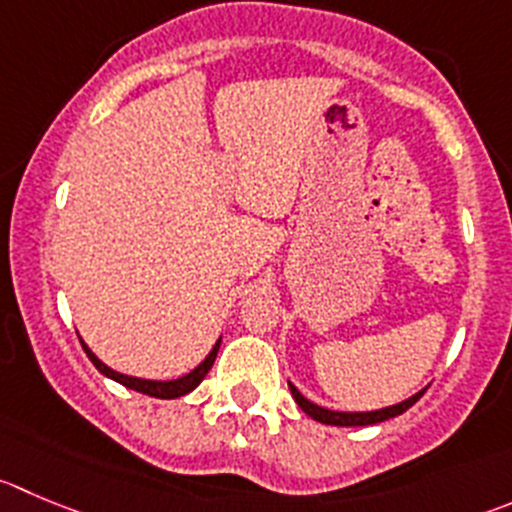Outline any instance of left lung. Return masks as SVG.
<instances>
[{"label": "left lung", "mask_w": 512, "mask_h": 512, "mask_svg": "<svg viewBox=\"0 0 512 512\" xmlns=\"http://www.w3.org/2000/svg\"><path fill=\"white\" fill-rule=\"evenodd\" d=\"M289 387H291V394H294V399H296V405H299L301 410L311 417V420L321 422V425H337V427L377 425V422H384V420H389V417H397V415H402V412H407L412 405H415L417 399L425 394V389H422V392H417L415 397L405 399V402H399V405L384 407V410H374V412H334V410H324V407L309 402V399H306L304 394L294 387V384H289Z\"/></svg>", "instance_id": "obj_1"}]
</instances>
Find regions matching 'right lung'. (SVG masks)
Returning a JSON list of instances; mask_svg holds the SVG:
<instances>
[{
  "mask_svg": "<svg viewBox=\"0 0 512 512\" xmlns=\"http://www.w3.org/2000/svg\"><path fill=\"white\" fill-rule=\"evenodd\" d=\"M218 347H221V339L216 342V347L211 349V354H208L206 359H203L201 364H198L193 372H188L186 377L180 379H170V382H153V379H138V377H128V374H120L115 372V369L105 367V364L100 362V359L95 357V354L90 352V349L82 344V349H85V354L90 357V362L95 364L97 372H102L105 377L115 379V382L125 384V387L135 389V392H143V394H150V397H160V399H175V397H183V394H188L191 389H196L198 384L203 382V377L208 374V369L213 367V362H216V354H218Z\"/></svg>",
  "mask_w": 512,
  "mask_h": 512,
  "instance_id": "add662e5",
  "label": "right lung"
}]
</instances>
